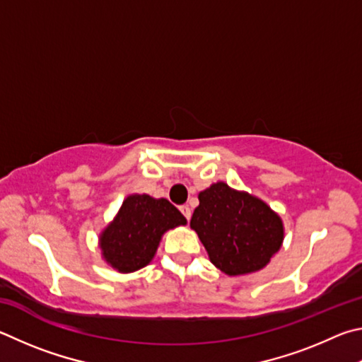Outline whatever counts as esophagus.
<instances>
[{"instance_id": "esophagus-1", "label": "esophagus", "mask_w": 362, "mask_h": 362, "mask_svg": "<svg viewBox=\"0 0 362 362\" xmlns=\"http://www.w3.org/2000/svg\"><path fill=\"white\" fill-rule=\"evenodd\" d=\"M180 210H181V213L185 214V218L189 221L191 219V214H192V211H191V208H189L187 205H182V206H180Z\"/></svg>"}]
</instances>
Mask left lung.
Masks as SVG:
<instances>
[{"label":"left lung","instance_id":"obj_1","mask_svg":"<svg viewBox=\"0 0 362 362\" xmlns=\"http://www.w3.org/2000/svg\"><path fill=\"white\" fill-rule=\"evenodd\" d=\"M191 227L226 275H246L264 269L281 248L283 221L248 192L216 182L199 194Z\"/></svg>","mask_w":362,"mask_h":362}]
</instances>
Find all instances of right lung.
<instances>
[{"instance_id": "1", "label": "right lung", "mask_w": 362, "mask_h": 362, "mask_svg": "<svg viewBox=\"0 0 362 362\" xmlns=\"http://www.w3.org/2000/svg\"><path fill=\"white\" fill-rule=\"evenodd\" d=\"M186 223L167 199L132 194L122 202L112 223L100 233L101 256L120 274L139 270L156 256L163 233Z\"/></svg>"}]
</instances>
